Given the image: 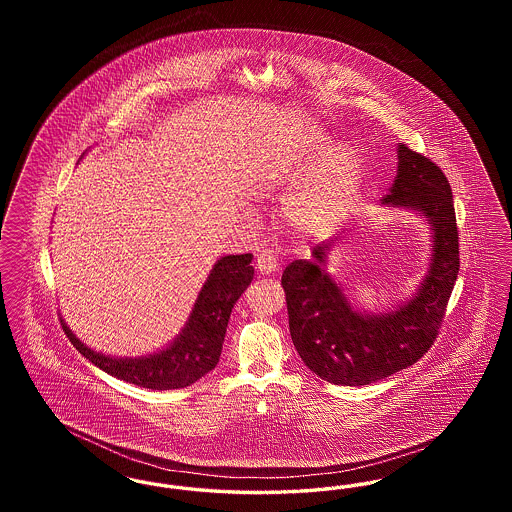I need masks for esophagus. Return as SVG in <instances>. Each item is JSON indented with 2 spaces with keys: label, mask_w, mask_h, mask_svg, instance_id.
I'll list each match as a JSON object with an SVG mask.
<instances>
[{
  "label": "esophagus",
  "mask_w": 512,
  "mask_h": 512,
  "mask_svg": "<svg viewBox=\"0 0 512 512\" xmlns=\"http://www.w3.org/2000/svg\"><path fill=\"white\" fill-rule=\"evenodd\" d=\"M255 267L261 272V274H272L278 270V259L274 255V251L270 249H263L257 253V259H255Z\"/></svg>",
  "instance_id": "esophagus-1"
}]
</instances>
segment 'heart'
Here are the masks:
<instances>
[{
    "mask_svg": "<svg viewBox=\"0 0 512 512\" xmlns=\"http://www.w3.org/2000/svg\"><path fill=\"white\" fill-rule=\"evenodd\" d=\"M324 149V142H309L272 159L263 172L268 188H288L311 167ZM361 186V163L343 147L330 149L305 184L290 199L288 217L293 226L307 234H330L353 205Z\"/></svg>",
    "mask_w": 512,
    "mask_h": 512,
    "instance_id": "1",
    "label": "heart"
}]
</instances>
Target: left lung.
<instances>
[{
	"mask_svg": "<svg viewBox=\"0 0 512 512\" xmlns=\"http://www.w3.org/2000/svg\"><path fill=\"white\" fill-rule=\"evenodd\" d=\"M384 203L411 207L434 226V257L418 295L397 311L365 317L320 268L330 244L313 247V261H293L282 274L293 345L317 376L338 386H366L422 359L438 338L461 267L459 228L447 176L407 144Z\"/></svg>",
	"mask_w": 512,
	"mask_h": 512,
	"instance_id": "left-lung-1",
	"label": "left lung"
}]
</instances>
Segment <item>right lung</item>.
<instances>
[{
  "mask_svg": "<svg viewBox=\"0 0 512 512\" xmlns=\"http://www.w3.org/2000/svg\"><path fill=\"white\" fill-rule=\"evenodd\" d=\"M251 253L222 257L197 295L194 311L171 347L142 359H113L92 351L63 324L78 353L111 376L149 390L186 388L213 370L234 303L253 280Z\"/></svg>",
  "mask_w": 512,
  "mask_h": 512,
  "instance_id": "obj_1",
  "label": "right lung"
}]
</instances>
